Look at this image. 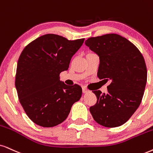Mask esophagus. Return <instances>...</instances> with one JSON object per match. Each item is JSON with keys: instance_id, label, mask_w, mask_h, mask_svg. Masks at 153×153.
Returning <instances> with one entry per match:
<instances>
[{"instance_id": "obj_1", "label": "esophagus", "mask_w": 153, "mask_h": 153, "mask_svg": "<svg viewBox=\"0 0 153 153\" xmlns=\"http://www.w3.org/2000/svg\"><path fill=\"white\" fill-rule=\"evenodd\" d=\"M82 92L84 94L87 93V92H88V90L86 88H85V87H83V88H82Z\"/></svg>"}]
</instances>
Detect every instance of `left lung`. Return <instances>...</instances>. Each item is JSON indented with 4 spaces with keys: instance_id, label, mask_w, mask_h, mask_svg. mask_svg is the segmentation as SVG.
Returning <instances> with one entry per match:
<instances>
[{
    "instance_id": "1",
    "label": "left lung",
    "mask_w": 153,
    "mask_h": 153,
    "mask_svg": "<svg viewBox=\"0 0 153 153\" xmlns=\"http://www.w3.org/2000/svg\"><path fill=\"white\" fill-rule=\"evenodd\" d=\"M85 45L100 57L98 78L111 81L107 94L93 91L97 101L90 108L91 114L103 126H120L142 101L147 82L144 58L134 44L117 34L90 37Z\"/></svg>"
}]
</instances>
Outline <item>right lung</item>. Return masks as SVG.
<instances>
[{
	"label": "right lung",
	"instance_id": "right-lung-1",
	"mask_svg": "<svg viewBox=\"0 0 153 153\" xmlns=\"http://www.w3.org/2000/svg\"><path fill=\"white\" fill-rule=\"evenodd\" d=\"M85 39L68 40L53 34H44L23 49L17 62L15 88L28 117L42 127L64 121L82 88L60 81V73L68 69L71 58Z\"/></svg>",
	"mask_w": 153,
	"mask_h": 153
}]
</instances>
